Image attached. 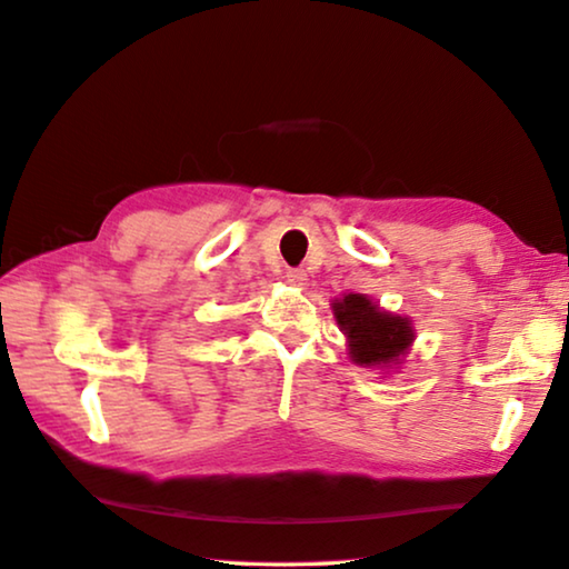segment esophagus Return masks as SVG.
Returning a JSON list of instances; mask_svg holds the SVG:
<instances>
[{"instance_id": "obj_1", "label": "esophagus", "mask_w": 569, "mask_h": 569, "mask_svg": "<svg viewBox=\"0 0 569 569\" xmlns=\"http://www.w3.org/2000/svg\"><path fill=\"white\" fill-rule=\"evenodd\" d=\"M287 282H290L292 287H305L307 284V272L305 269H287Z\"/></svg>"}]
</instances>
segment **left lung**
I'll return each mask as SVG.
<instances>
[{
	"label": "left lung",
	"instance_id": "1",
	"mask_svg": "<svg viewBox=\"0 0 569 569\" xmlns=\"http://www.w3.org/2000/svg\"><path fill=\"white\" fill-rule=\"evenodd\" d=\"M335 320L347 337V350L355 365L385 367L400 365L410 350L415 330L410 317L380 310L367 295H345L332 302Z\"/></svg>",
	"mask_w": 569,
	"mask_h": 569
}]
</instances>
